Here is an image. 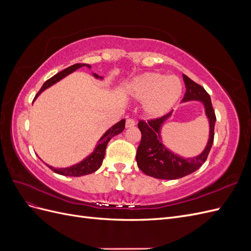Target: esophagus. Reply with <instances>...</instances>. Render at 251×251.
I'll return each instance as SVG.
<instances>
[{
    "instance_id": "34e87169",
    "label": "esophagus",
    "mask_w": 251,
    "mask_h": 251,
    "mask_svg": "<svg viewBox=\"0 0 251 251\" xmlns=\"http://www.w3.org/2000/svg\"><path fill=\"white\" fill-rule=\"evenodd\" d=\"M136 125L135 120L132 118H127L126 121V127H133Z\"/></svg>"
}]
</instances>
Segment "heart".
<instances>
[{"label":"heart","instance_id":"heart-1","mask_svg":"<svg viewBox=\"0 0 251 251\" xmlns=\"http://www.w3.org/2000/svg\"><path fill=\"white\" fill-rule=\"evenodd\" d=\"M183 92V83L178 76L157 72L138 75L127 86V94L133 100L144 101L143 110L151 117L168 113L178 102Z\"/></svg>","mask_w":251,"mask_h":251}]
</instances>
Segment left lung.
I'll return each instance as SVG.
<instances>
[{
  "label": "left lung",
  "instance_id": "left-lung-1",
  "mask_svg": "<svg viewBox=\"0 0 251 251\" xmlns=\"http://www.w3.org/2000/svg\"><path fill=\"white\" fill-rule=\"evenodd\" d=\"M186 92L182 101L199 100L205 108V114L209 121V138L202 153L193 158H182L166 149L161 139V126L172 112L156 119H150L147 123L140 120L138 127L141 132V141L136 154L138 168L148 176L157 179L175 180L196 172L206 161L209 151L214 142L216 114L212 108L209 94L203 87L183 74Z\"/></svg>",
  "mask_w": 251,
  "mask_h": 251
}]
</instances>
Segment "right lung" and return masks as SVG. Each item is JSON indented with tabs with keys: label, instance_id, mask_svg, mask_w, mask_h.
<instances>
[{
	"label": "right lung",
	"instance_id": "add662e5",
	"mask_svg": "<svg viewBox=\"0 0 251 251\" xmlns=\"http://www.w3.org/2000/svg\"><path fill=\"white\" fill-rule=\"evenodd\" d=\"M81 67L91 68V66L88 65V64H75L73 66L66 68L65 70L58 72L57 74L54 75V76H52L51 78H49L48 80L45 81L43 87L39 91V93L35 95V98L39 96L43 92V91L48 89L52 85H54V83H56L60 79H63L64 77H66L67 75H69L70 73L74 72L75 70H77L78 68H81ZM93 75H94V77H96V78L102 79V76H100V75H97L96 73H93ZM35 98H34V100H35ZM125 125H126V120L121 119L119 123H117L116 125H114L112 127H110L109 130L102 135V137L100 139V141H98V143L96 144L93 153L89 155L87 158L83 159V160L80 161L79 163L74 164V165L70 166V168H64V169H55V168H53V166H50V165L47 164L48 168L51 169L53 172L56 173V174L63 175V176H69V177H80V176H85V175H89V174L94 173L95 171L100 169L101 164H102V160H103L104 153H105V148H107L108 142L111 140L112 137H114V136H116V135L120 134L121 132L124 131Z\"/></svg>",
	"mask_w": 251,
	"mask_h": 251
}]
</instances>
